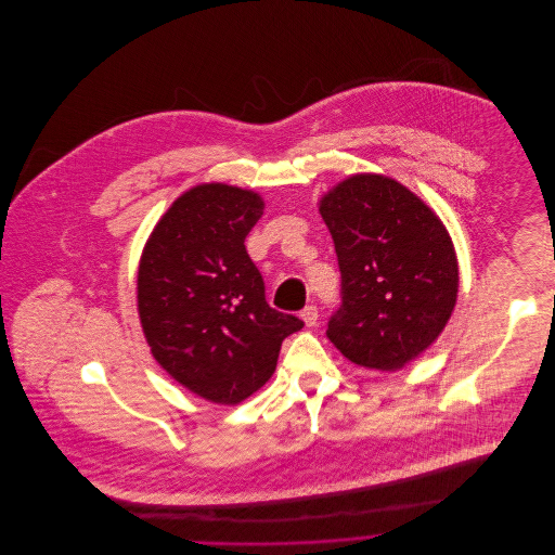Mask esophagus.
<instances>
[{"label":"esophagus","instance_id":"1","mask_svg":"<svg viewBox=\"0 0 555 555\" xmlns=\"http://www.w3.org/2000/svg\"><path fill=\"white\" fill-rule=\"evenodd\" d=\"M301 318L306 320V324H308V326H314V324L318 322L317 306H306V308L301 310Z\"/></svg>","mask_w":555,"mask_h":555}]
</instances>
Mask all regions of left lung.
I'll list each match as a JSON object with an SVG mask.
<instances>
[{
	"instance_id": "left-lung-1",
	"label": "left lung",
	"mask_w": 555,
	"mask_h": 555,
	"mask_svg": "<svg viewBox=\"0 0 555 555\" xmlns=\"http://www.w3.org/2000/svg\"><path fill=\"white\" fill-rule=\"evenodd\" d=\"M341 273L326 335L357 365L393 372L442 333L457 301L451 237L434 211L383 175H354L320 201Z\"/></svg>"
}]
</instances>
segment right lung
Here are the masks:
<instances>
[{"label": "right lung", "mask_w": 555, "mask_h": 555, "mask_svg": "<svg viewBox=\"0 0 555 555\" xmlns=\"http://www.w3.org/2000/svg\"><path fill=\"white\" fill-rule=\"evenodd\" d=\"M258 194L196 185L162 216L139 267V314L159 365L185 389L235 405L275 372L282 341L304 320L273 310L245 237Z\"/></svg>", "instance_id": "right-lung-1"}]
</instances>
